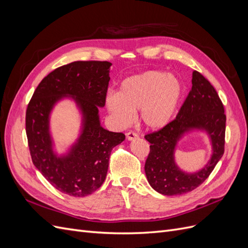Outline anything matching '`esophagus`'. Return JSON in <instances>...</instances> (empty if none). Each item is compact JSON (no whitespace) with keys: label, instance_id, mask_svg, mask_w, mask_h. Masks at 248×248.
I'll return each mask as SVG.
<instances>
[{"label":"esophagus","instance_id":"esophagus-1","mask_svg":"<svg viewBox=\"0 0 248 248\" xmlns=\"http://www.w3.org/2000/svg\"><path fill=\"white\" fill-rule=\"evenodd\" d=\"M126 138H127V140H133L138 139L139 136H138V133H136V132L129 131V132L126 133Z\"/></svg>","mask_w":248,"mask_h":248}]
</instances>
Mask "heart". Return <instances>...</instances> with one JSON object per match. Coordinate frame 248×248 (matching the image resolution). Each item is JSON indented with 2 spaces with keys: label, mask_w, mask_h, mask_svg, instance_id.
<instances>
[{
  "label": "heart",
  "mask_w": 248,
  "mask_h": 248,
  "mask_svg": "<svg viewBox=\"0 0 248 248\" xmlns=\"http://www.w3.org/2000/svg\"><path fill=\"white\" fill-rule=\"evenodd\" d=\"M182 96L183 85L176 76L149 70L124 79L118 93L107 96L106 106L119 124H128L139 110L142 125L160 129L175 117Z\"/></svg>",
  "instance_id": "heart-1"
}]
</instances>
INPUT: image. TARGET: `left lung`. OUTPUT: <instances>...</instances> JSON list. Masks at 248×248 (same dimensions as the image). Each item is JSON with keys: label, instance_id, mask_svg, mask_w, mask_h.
I'll use <instances>...</instances> for the list:
<instances>
[{"label": "left lung", "instance_id": "8db88e82", "mask_svg": "<svg viewBox=\"0 0 248 248\" xmlns=\"http://www.w3.org/2000/svg\"><path fill=\"white\" fill-rule=\"evenodd\" d=\"M192 87L175 120L163 128L146 134L150 153L145 171L152 188L164 196L192 191L210 176L224 152L226 121L223 104L214 87L198 71L192 72ZM193 129L204 130L213 144V156L201 171L185 173L174 162L178 140Z\"/></svg>", "mask_w": 248, "mask_h": 248}]
</instances>
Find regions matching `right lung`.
<instances>
[{"instance_id":"obj_1","label":"right lung","mask_w":248,"mask_h":248,"mask_svg":"<svg viewBox=\"0 0 248 248\" xmlns=\"http://www.w3.org/2000/svg\"><path fill=\"white\" fill-rule=\"evenodd\" d=\"M108 61H77L59 67L44 78L30 100L26 132L34 166L56 189L72 197H86L106 180L114 147L125 140L100 125L98 108L106 104L109 81ZM64 96H71L83 114V130L68 155L52 150L49 114Z\"/></svg>"}]
</instances>
